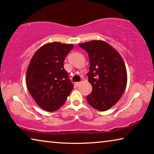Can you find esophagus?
Returning <instances> with one entry per match:
<instances>
[{
  "mask_svg": "<svg viewBox=\"0 0 154 154\" xmlns=\"http://www.w3.org/2000/svg\"><path fill=\"white\" fill-rule=\"evenodd\" d=\"M80 84H81V82H77V83H75V85H76L77 87H79V85H80Z\"/></svg>",
  "mask_w": 154,
  "mask_h": 154,
  "instance_id": "obj_1",
  "label": "esophagus"
}]
</instances>
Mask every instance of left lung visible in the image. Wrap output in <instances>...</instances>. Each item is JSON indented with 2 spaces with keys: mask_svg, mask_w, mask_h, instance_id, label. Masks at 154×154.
Listing matches in <instances>:
<instances>
[{
  "mask_svg": "<svg viewBox=\"0 0 154 154\" xmlns=\"http://www.w3.org/2000/svg\"><path fill=\"white\" fill-rule=\"evenodd\" d=\"M88 53V82L92 86L88 103L100 111L108 110L118 102L127 84L124 62L118 51L105 41L94 40L79 44Z\"/></svg>",
  "mask_w": 154,
  "mask_h": 154,
  "instance_id": "obj_1",
  "label": "left lung"
}]
</instances>
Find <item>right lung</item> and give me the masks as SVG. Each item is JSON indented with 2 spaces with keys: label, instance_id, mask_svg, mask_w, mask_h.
Instances as JSON below:
<instances>
[{
  "label": "right lung",
  "instance_id": "right-lung-1",
  "mask_svg": "<svg viewBox=\"0 0 154 154\" xmlns=\"http://www.w3.org/2000/svg\"><path fill=\"white\" fill-rule=\"evenodd\" d=\"M72 44H45L34 54L26 71V85L36 103L52 112L64 105L73 84L64 69V61Z\"/></svg>",
  "mask_w": 154,
  "mask_h": 154
}]
</instances>
